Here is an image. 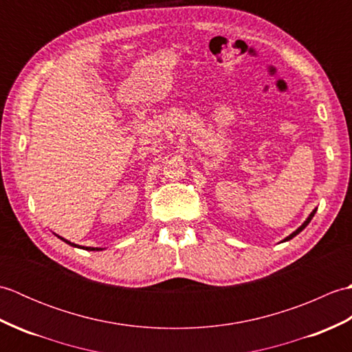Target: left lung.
<instances>
[{"label": "left lung", "instance_id": "left-lung-1", "mask_svg": "<svg viewBox=\"0 0 352 352\" xmlns=\"http://www.w3.org/2000/svg\"><path fill=\"white\" fill-rule=\"evenodd\" d=\"M316 210H318V208H315V210H313L310 214H309V218L307 219H305L304 221V223H302V226L301 227H298L295 231H294V233H292V234H289L286 239H283V241L281 242H287V241H290V239H294L296 234H300L301 233V231L305 228V227H307L309 226V223H310V221H311V218H313V216H315V213H316Z\"/></svg>", "mask_w": 352, "mask_h": 352}]
</instances>
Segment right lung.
<instances>
[{
    "label": "right lung",
    "instance_id": "add662e5",
    "mask_svg": "<svg viewBox=\"0 0 352 352\" xmlns=\"http://www.w3.org/2000/svg\"><path fill=\"white\" fill-rule=\"evenodd\" d=\"M58 239H62L63 242H66L68 245H71V246H77V248H81V250H86V251H101V248H91V246H78V245H76V243H72V242H69V241H66V239H63V237H60V236H57Z\"/></svg>",
    "mask_w": 352,
    "mask_h": 352
}]
</instances>
